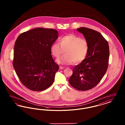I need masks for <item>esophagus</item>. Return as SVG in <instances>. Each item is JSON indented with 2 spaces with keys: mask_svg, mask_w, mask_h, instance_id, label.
I'll use <instances>...</instances> for the list:
<instances>
[{
  "mask_svg": "<svg viewBox=\"0 0 125 125\" xmlns=\"http://www.w3.org/2000/svg\"><path fill=\"white\" fill-rule=\"evenodd\" d=\"M65 68V67L63 66H60V69H63Z\"/></svg>",
  "mask_w": 125,
  "mask_h": 125,
  "instance_id": "esophagus-1",
  "label": "esophagus"
}]
</instances>
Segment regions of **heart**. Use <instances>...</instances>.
Here are the masks:
<instances>
[{
	"label": "heart",
	"mask_w": 125,
	"mask_h": 125,
	"mask_svg": "<svg viewBox=\"0 0 125 125\" xmlns=\"http://www.w3.org/2000/svg\"><path fill=\"white\" fill-rule=\"evenodd\" d=\"M89 43L84 38L71 34L60 38V42H55L51 46V52L54 57L59 58L58 63L63 65L71 64L73 62L79 63L86 58L89 52Z\"/></svg>",
	"instance_id": "obj_1"
}]
</instances>
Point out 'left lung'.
I'll use <instances>...</instances> for the list:
<instances>
[{
    "mask_svg": "<svg viewBox=\"0 0 125 125\" xmlns=\"http://www.w3.org/2000/svg\"><path fill=\"white\" fill-rule=\"evenodd\" d=\"M89 43V52L85 59L73 68L69 83L75 89H92L101 81L106 72L109 59V47L105 39L98 32L89 28L77 29Z\"/></svg>",
    "mask_w": 125,
    "mask_h": 125,
    "instance_id": "8db88e82",
    "label": "left lung"
}]
</instances>
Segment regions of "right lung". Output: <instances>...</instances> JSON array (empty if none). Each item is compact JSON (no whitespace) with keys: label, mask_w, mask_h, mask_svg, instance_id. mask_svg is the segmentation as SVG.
<instances>
[{"label":"right lung","mask_w":125,"mask_h":125,"mask_svg":"<svg viewBox=\"0 0 125 125\" xmlns=\"http://www.w3.org/2000/svg\"><path fill=\"white\" fill-rule=\"evenodd\" d=\"M58 38L56 30L38 28L21 34L17 38L12 64L27 88L41 91L53 83L59 66L52 56L51 49Z\"/></svg>","instance_id":"1"}]
</instances>
